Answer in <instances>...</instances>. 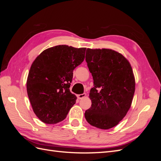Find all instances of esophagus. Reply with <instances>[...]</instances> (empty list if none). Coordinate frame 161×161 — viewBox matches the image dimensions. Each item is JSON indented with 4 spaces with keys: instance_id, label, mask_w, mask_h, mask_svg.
Returning <instances> with one entry per match:
<instances>
[{
    "instance_id": "1",
    "label": "esophagus",
    "mask_w": 161,
    "mask_h": 161,
    "mask_svg": "<svg viewBox=\"0 0 161 161\" xmlns=\"http://www.w3.org/2000/svg\"><path fill=\"white\" fill-rule=\"evenodd\" d=\"M86 97V93L77 95V98L79 99H82V98H84V97Z\"/></svg>"
}]
</instances>
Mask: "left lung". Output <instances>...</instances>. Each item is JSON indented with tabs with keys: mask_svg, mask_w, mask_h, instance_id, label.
<instances>
[{
	"mask_svg": "<svg viewBox=\"0 0 161 161\" xmlns=\"http://www.w3.org/2000/svg\"><path fill=\"white\" fill-rule=\"evenodd\" d=\"M86 62L93 79L90 91L91 107L85 117L89 124L108 130L118 125L130 109L135 92V78L130 63L111 49H90Z\"/></svg>",
	"mask_w": 161,
	"mask_h": 161,
	"instance_id": "obj_1",
	"label": "left lung"
}]
</instances>
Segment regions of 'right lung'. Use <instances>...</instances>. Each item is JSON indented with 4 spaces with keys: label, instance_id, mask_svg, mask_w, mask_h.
Instances as JSON below:
<instances>
[{
    "label": "right lung",
    "instance_id": "1",
    "mask_svg": "<svg viewBox=\"0 0 161 161\" xmlns=\"http://www.w3.org/2000/svg\"><path fill=\"white\" fill-rule=\"evenodd\" d=\"M86 47L66 45L43 50L32 63L27 79V92L34 113L43 123L64 120L76 103L70 91L73 70L83 62Z\"/></svg>",
    "mask_w": 161,
    "mask_h": 161
}]
</instances>
